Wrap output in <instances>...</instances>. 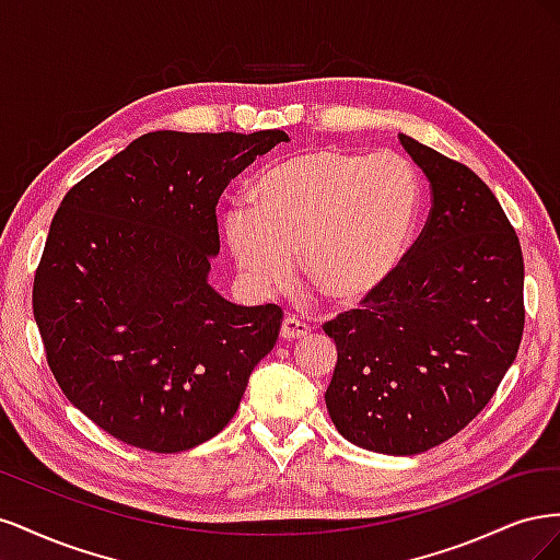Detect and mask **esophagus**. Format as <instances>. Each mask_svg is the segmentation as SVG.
<instances>
[{
    "instance_id": "obj_1",
    "label": "esophagus",
    "mask_w": 560,
    "mask_h": 560,
    "mask_svg": "<svg viewBox=\"0 0 560 560\" xmlns=\"http://www.w3.org/2000/svg\"><path fill=\"white\" fill-rule=\"evenodd\" d=\"M311 334V327L306 325V322L294 317V315H287L282 319V329H280V336L284 338V341H294V338H306Z\"/></svg>"
}]
</instances>
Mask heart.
I'll use <instances>...</instances> for the list:
<instances>
[{"label": "heart", "instance_id": "heart-1", "mask_svg": "<svg viewBox=\"0 0 560 560\" xmlns=\"http://www.w3.org/2000/svg\"><path fill=\"white\" fill-rule=\"evenodd\" d=\"M422 210L416 167L399 154L338 147L299 151L268 165L224 214L235 264L257 287L292 280V254L317 294L352 306L395 278Z\"/></svg>", "mask_w": 560, "mask_h": 560}]
</instances>
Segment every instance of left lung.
Masks as SVG:
<instances>
[{"label":"left lung","instance_id":"8db88e82","mask_svg":"<svg viewBox=\"0 0 560 560\" xmlns=\"http://www.w3.org/2000/svg\"><path fill=\"white\" fill-rule=\"evenodd\" d=\"M399 142L430 179L432 210L395 278L322 327L338 352L325 399L354 446L416 455L465 430L516 360L523 252L477 173Z\"/></svg>","mask_w":560,"mask_h":560}]
</instances>
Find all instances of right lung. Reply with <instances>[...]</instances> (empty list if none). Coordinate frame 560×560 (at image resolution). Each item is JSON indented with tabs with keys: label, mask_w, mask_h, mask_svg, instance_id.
Listing matches in <instances>:
<instances>
[{
	"label": "right lung",
	"mask_w": 560,
	"mask_h": 560,
	"mask_svg": "<svg viewBox=\"0 0 560 560\" xmlns=\"http://www.w3.org/2000/svg\"><path fill=\"white\" fill-rule=\"evenodd\" d=\"M282 130H156L77 182L50 222L32 287L46 362L65 397L118 442L189 451L222 432L282 308L208 284L217 202Z\"/></svg>",
	"instance_id": "obj_1"
}]
</instances>
